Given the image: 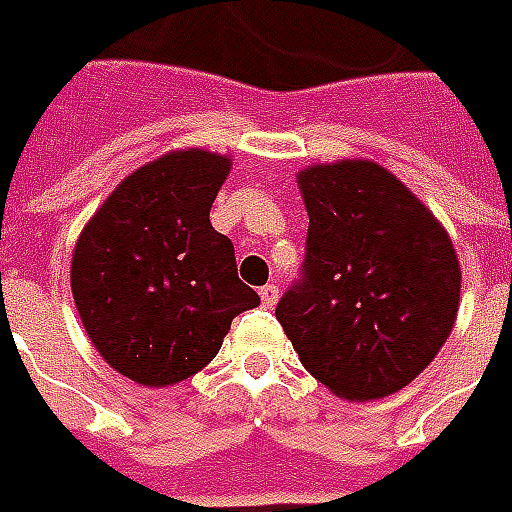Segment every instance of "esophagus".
<instances>
[{"mask_svg":"<svg viewBox=\"0 0 512 512\" xmlns=\"http://www.w3.org/2000/svg\"><path fill=\"white\" fill-rule=\"evenodd\" d=\"M259 294H261V305H264V307H275V305H278V294H280V291H278V286H275V283H270V286L261 288Z\"/></svg>","mask_w":512,"mask_h":512,"instance_id":"1","label":"esophagus"}]
</instances>
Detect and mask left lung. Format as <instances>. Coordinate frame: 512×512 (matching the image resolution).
Here are the masks:
<instances>
[{
  "instance_id": "8db88e82",
  "label": "left lung",
  "mask_w": 512,
  "mask_h": 512,
  "mask_svg": "<svg viewBox=\"0 0 512 512\" xmlns=\"http://www.w3.org/2000/svg\"><path fill=\"white\" fill-rule=\"evenodd\" d=\"M310 229L302 280L275 307L299 361L334 397L372 402L421 375L459 313L445 226L370 159L297 175Z\"/></svg>"
}]
</instances>
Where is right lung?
<instances>
[{"label": "right lung", "mask_w": 512, "mask_h": 512, "mask_svg": "<svg viewBox=\"0 0 512 512\" xmlns=\"http://www.w3.org/2000/svg\"><path fill=\"white\" fill-rule=\"evenodd\" d=\"M232 159L169 151L134 169L83 226L69 283L99 356L148 388L197 375L221 351L234 315L259 305L237 278L234 245L210 207Z\"/></svg>", "instance_id": "obj_1"}]
</instances>
